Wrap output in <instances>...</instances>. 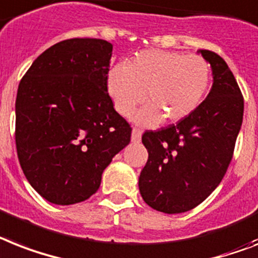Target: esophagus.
I'll list each match as a JSON object with an SVG mask.
<instances>
[{
  "instance_id": "obj_1",
  "label": "esophagus",
  "mask_w": 258,
  "mask_h": 258,
  "mask_svg": "<svg viewBox=\"0 0 258 258\" xmlns=\"http://www.w3.org/2000/svg\"><path fill=\"white\" fill-rule=\"evenodd\" d=\"M142 139V130L140 128H133V135H131V140L134 143H138Z\"/></svg>"
}]
</instances>
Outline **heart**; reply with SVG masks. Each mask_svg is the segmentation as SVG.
<instances>
[{
	"label": "heart",
	"instance_id": "1",
	"mask_svg": "<svg viewBox=\"0 0 258 258\" xmlns=\"http://www.w3.org/2000/svg\"><path fill=\"white\" fill-rule=\"evenodd\" d=\"M211 83V66L200 55L143 50L128 63L116 64L107 75L108 95L119 114L130 116L140 103L150 104L133 116L136 123H177L203 103Z\"/></svg>",
	"mask_w": 258,
	"mask_h": 258
}]
</instances>
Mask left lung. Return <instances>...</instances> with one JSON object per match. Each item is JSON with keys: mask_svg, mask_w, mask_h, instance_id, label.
<instances>
[{"mask_svg": "<svg viewBox=\"0 0 258 258\" xmlns=\"http://www.w3.org/2000/svg\"><path fill=\"white\" fill-rule=\"evenodd\" d=\"M212 69V89L194 114L142 136L148 160L139 176L142 198L159 212L183 213L203 203L223 180L242 124L244 99L227 62L199 50Z\"/></svg>", "mask_w": 258, "mask_h": 258, "instance_id": "1", "label": "left lung"}]
</instances>
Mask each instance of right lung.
<instances>
[{
	"label": "right lung",
	"mask_w": 258,
	"mask_h": 258,
	"mask_svg": "<svg viewBox=\"0 0 258 258\" xmlns=\"http://www.w3.org/2000/svg\"><path fill=\"white\" fill-rule=\"evenodd\" d=\"M111 55L103 39H66L45 50L20 82L17 154L27 181L53 204L87 200L130 143L131 127L106 86Z\"/></svg>",
	"instance_id": "add662e5"
}]
</instances>
